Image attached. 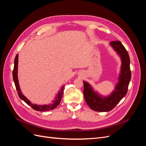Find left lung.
Here are the masks:
<instances>
[{"mask_svg":"<svg viewBox=\"0 0 146 146\" xmlns=\"http://www.w3.org/2000/svg\"><path fill=\"white\" fill-rule=\"evenodd\" d=\"M110 44L121 56L122 59L121 74L115 90L107 98H101L97 92L92 90L89 84L83 82L84 98L88 105L96 111H110L115 107L126 95L131 79L130 57L125 48L119 41H111Z\"/></svg>","mask_w":146,"mask_h":146,"instance_id":"8db88e82","label":"left lung"}]
</instances>
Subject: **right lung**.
Segmentation results:
<instances>
[{"instance_id":"add662e5","label":"right lung","mask_w":146,"mask_h":146,"mask_svg":"<svg viewBox=\"0 0 146 146\" xmlns=\"http://www.w3.org/2000/svg\"><path fill=\"white\" fill-rule=\"evenodd\" d=\"M17 64H18V55H16L15 58V65H14V69H13V80H14L15 84V86L16 88V90L17 91V94H18V96L19 98L24 100L25 102L30 106L33 110H36V111H49V110H53L57 106H58L61 100V98L63 97V89H64V86L62 87L61 88V90L58 92V94H57V96L56 97L55 99L52 101L53 103L50 104L49 105H38L36 104H33L31 103V102L28 100L22 94V92L21 91V90L19 88V83H18V79H17Z\"/></svg>"}]
</instances>
